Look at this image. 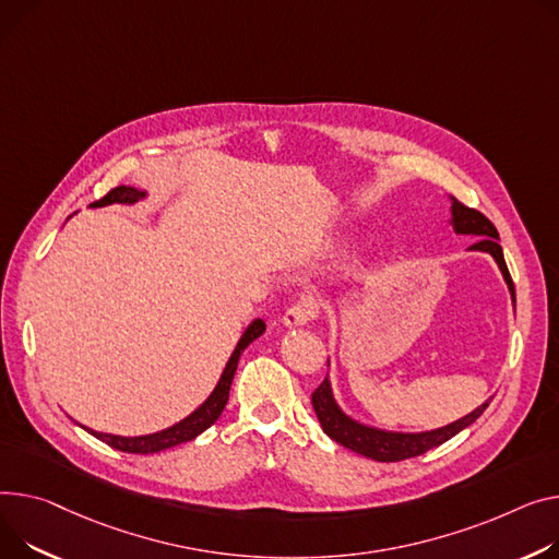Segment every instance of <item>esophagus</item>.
<instances>
[{"label": "esophagus", "mask_w": 559, "mask_h": 559, "mask_svg": "<svg viewBox=\"0 0 559 559\" xmlns=\"http://www.w3.org/2000/svg\"><path fill=\"white\" fill-rule=\"evenodd\" d=\"M319 312V306H317V299H312V296H304V299L299 304H294L292 308H287V312L283 314V323L287 328H301L306 323H310Z\"/></svg>", "instance_id": "esophagus-1"}]
</instances>
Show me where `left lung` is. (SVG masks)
Wrapping results in <instances>:
<instances>
[{"label":"left lung","mask_w":559,"mask_h":559,"mask_svg":"<svg viewBox=\"0 0 559 559\" xmlns=\"http://www.w3.org/2000/svg\"><path fill=\"white\" fill-rule=\"evenodd\" d=\"M452 202V217H450V225L454 229V234L459 236H478L480 240L474 242L469 249L474 251H486L495 258V263L499 265L503 281L510 289V299L512 306L514 301V285L510 278V272L506 267V258H503V249L499 245V234L495 229L492 222L478 213L476 209L463 206L459 200L450 198ZM490 404V400L483 402L480 406H476L474 412H469L467 416L431 429V431H416V433H408V431H386L380 427H370L364 425L359 420H355L353 416H348L344 408L340 406V402L334 400L332 393V384L330 378H325L321 382V386L312 393V406H314V414L321 423V429L334 440L344 444L350 452L361 454L366 459H373L380 463H395V461H404V459H414L425 454L431 448H438L444 440L454 438L459 431H463L465 427H469L483 412H486Z\"/></svg>","instance_id":"8db88e82"}]
</instances>
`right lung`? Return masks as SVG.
I'll return each mask as SVG.
<instances>
[{
    "label": "right lung",
    "mask_w": 559,
    "mask_h": 559,
    "mask_svg": "<svg viewBox=\"0 0 559 559\" xmlns=\"http://www.w3.org/2000/svg\"><path fill=\"white\" fill-rule=\"evenodd\" d=\"M147 195H151V193L139 191V189H134V186H117V189H111L103 200H98V202H94L90 206L92 209H100V206H109V204H136L141 200H145ZM263 332H265V321L263 319H253L245 328V332L240 334V340H238V344H236V348H234L225 370H222V376H219L215 389L211 391V395L195 408L193 414H189L183 420L175 423L173 427L155 431V433H145V436H117V433L94 431V429L83 427V425L81 427L87 429L98 440L107 442L109 448L128 452V454H157V452L175 448V444H181V442H189V440L198 438L202 431H206L219 418L222 412H225L227 400H229V389H231V382H234V376H236L240 355Z\"/></svg>",
    "instance_id": "obj_1"
}]
</instances>
